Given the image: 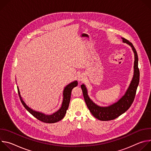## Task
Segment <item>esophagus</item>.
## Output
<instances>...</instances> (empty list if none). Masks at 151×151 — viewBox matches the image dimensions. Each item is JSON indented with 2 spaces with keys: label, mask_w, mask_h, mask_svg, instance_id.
<instances>
[{
  "label": "esophagus",
  "mask_w": 151,
  "mask_h": 151,
  "mask_svg": "<svg viewBox=\"0 0 151 151\" xmlns=\"http://www.w3.org/2000/svg\"><path fill=\"white\" fill-rule=\"evenodd\" d=\"M84 79H85L84 76H83V75H82V74L79 75L78 76V80L79 82H83V81H84Z\"/></svg>",
  "instance_id": "esophagus-1"
}]
</instances>
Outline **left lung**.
Listing matches in <instances>:
<instances>
[{"mask_svg": "<svg viewBox=\"0 0 151 151\" xmlns=\"http://www.w3.org/2000/svg\"><path fill=\"white\" fill-rule=\"evenodd\" d=\"M124 43L130 45L134 54V75L131 83L125 94L116 103L106 107H101L95 104L89 97L88 91L84 84L81 85L85 101L92 115L100 121H110L114 119L125 112L132 104L139 83L140 72L138 68V56L135 48L130 42L122 37Z\"/></svg>", "mask_w": 151, "mask_h": 151, "instance_id": "1", "label": "left lung"}]
</instances>
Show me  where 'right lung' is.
<instances>
[{"label": "right lung", "mask_w": 151, "mask_h": 151, "mask_svg": "<svg viewBox=\"0 0 151 151\" xmlns=\"http://www.w3.org/2000/svg\"><path fill=\"white\" fill-rule=\"evenodd\" d=\"M77 85H78V81H75L69 83L66 87H65V88H64L63 90V99L61 106L57 112H54L51 115H46L45 114L37 112L30 109V107L28 106H27V104L24 103L22 97H21L20 95V92L18 87H17V89H18V93L19 96L20 100L21 103H22L23 105L24 106V107L27 109V111H29V113H30L33 116H35L38 120L42 122H44L45 123L51 124V123H55L61 120L64 117V116H65L66 111L69 107L72 90L74 87H76Z\"/></svg>", "instance_id": "obj_1"}]
</instances>
